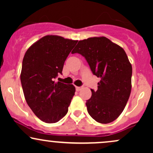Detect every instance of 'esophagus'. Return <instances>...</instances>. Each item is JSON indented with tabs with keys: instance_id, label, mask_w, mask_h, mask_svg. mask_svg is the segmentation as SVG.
I'll return each mask as SVG.
<instances>
[{
	"instance_id": "34e87169",
	"label": "esophagus",
	"mask_w": 153,
	"mask_h": 153,
	"mask_svg": "<svg viewBox=\"0 0 153 153\" xmlns=\"http://www.w3.org/2000/svg\"><path fill=\"white\" fill-rule=\"evenodd\" d=\"M75 88H76V91H80L81 89L82 88V87H79V86H76L75 87Z\"/></svg>"
}]
</instances>
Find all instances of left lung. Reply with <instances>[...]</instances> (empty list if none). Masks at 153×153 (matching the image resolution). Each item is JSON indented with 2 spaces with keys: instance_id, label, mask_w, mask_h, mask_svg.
<instances>
[{
  "instance_id": "obj_1",
  "label": "left lung",
  "mask_w": 153,
  "mask_h": 153,
  "mask_svg": "<svg viewBox=\"0 0 153 153\" xmlns=\"http://www.w3.org/2000/svg\"><path fill=\"white\" fill-rule=\"evenodd\" d=\"M72 53L83 56L101 78L98 90L91 89L88 112L97 122H112L122 113L131 93L132 68L125 51L105 36H95L79 41Z\"/></svg>"
}]
</instances>
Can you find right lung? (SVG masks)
Segmentation results:
<instances>
[{
  "label": "right lung",
  "instance_id": "1",
  "mask_svg": "<svg viewBox=\"0 0 153 153\" xmlns=\"http://www.w3.org/2000/svg\"><path fill=\"white\" fill-rule=\"evenodd\" d=\"M78 40L57 35L43 36L24 54L21 82L26 101L34 114L46 123H55L66 115L75 95L72 84L55 82Z\"/></svg>",
  "mask_w": 153,
  "mask_h": 153
}]
</instances>
